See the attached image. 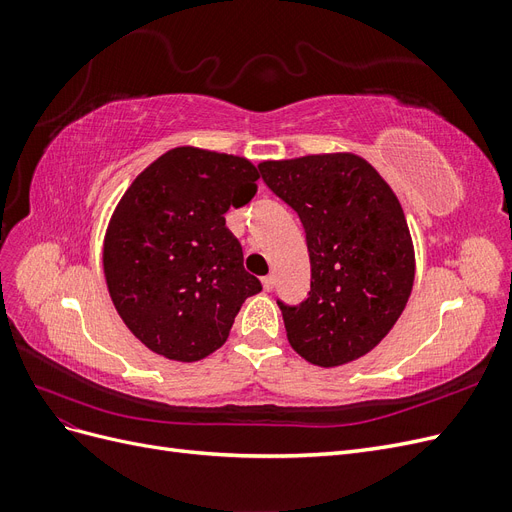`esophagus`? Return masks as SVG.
Returning a JSON list of instances; mask_svg holds the SVG:
<instances>
[{
    "label": "esophagus",
    "mask_w": 512,
    "mask_h": 512,
    "mask_svg": "<svg viewBox=\"0 0 512 512\" xmlns=\"http://www.w3.org/2000/svg\"><path fill=\"white\" fill-rule=\"evenodd\" d=\"M273 286H275V277H273V275L262 277V288H265V290L269 292V290H273Z\"/></svg>",
    "instance_id": "esophagus-1"
}]
</instances>
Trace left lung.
Here are the masks:
<instances>
[{"label": "left lung", "instance_id": "8db88e82", "mask_svg": "<svg viewBox=\"0 0 512 512\" xmlns=\"http://www.w3.org/2000/svg\"><path fill=\"white\" fill-rule=\"evenodd\" d=\"M299 213L312 265L309 297L282 309L292 350L318 367L361 359L389 335L410 299L414 243L399 198L350 151L258 164Z\"/></svg>", "mask_w": 512, "mask_h": 512}]
</instances>
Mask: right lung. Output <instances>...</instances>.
<instances>
[{
    "label": "right lung",
    "instance_id": "1",
    "mask_svg": "<svg viewBox=\"0 0 512 512\" xmlns=\"http://www.w3.org/2000/svg\"><path fill=\"white\" fill-rule=\"evenodd\" d=\"M258 168L241 156L181 145L153 160L108 220L102 269L132 335L164 359L218 350L243 301L260 292L224 213L254 198Z\"/></svg>",
    "mask_w": 512,
    "mask_h": 512
}]
</instances>
